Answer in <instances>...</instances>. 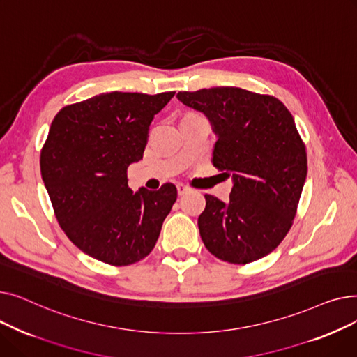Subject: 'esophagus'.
Instances as JSON below:
<instances>
[{
  "instance_id": "1",
  "label": "esophagus",
  "mask_w": 357,
  "mask_h": 357,
  "mask_svg": "<svg viewBox=\"0 0 357 357\" xmlns=\"http://www.w3.org/2000/svg\"><path fill=\"white\" fill-rule=\"evenodd\" d=\"M176 188H178V194H179V195H185V194H188V192L192 191L191 186L183 185V183H178Z\"/></svg>"
}]
</instances>
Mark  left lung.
<instances>
[{
    "label": "left lung",
    "instance_id": "left-lung-1",
    "mask_svg": "<svg viewBox=\"0 0 357 357\" xmlns=\"http://www.w3.org/2000/svg\"><path fill=\"white\" fill-rule=\"evenodd\" d=\"M185 105L207 116L218 140L213 165L231 175L230 201L205 195L198 217L207 250L246 265L275 250L288 234L307 178V150L282 101L236 86L181 91Z\"/></svg>",
    "mask_w": 357,
    "mask_h": 357
}]
</instances>
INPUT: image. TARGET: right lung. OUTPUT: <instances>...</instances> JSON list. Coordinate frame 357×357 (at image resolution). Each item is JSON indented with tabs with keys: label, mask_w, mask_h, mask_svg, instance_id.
Returning <instances> with one entry per match:
<instances>
[{
	"label": "right lung",
	"mask_w": 357,
	"mask_h": 357,
	"mask_svg": "<svg viewBox=\"0 0 357 357\" xmlns=\"http://www.w3.org/2000/svg\"><path fill=\"white\" fill-rule=\"evenodd\" d=\"M175 96L108 92L69 104L54 116L40 172L56 220L75 246L111 266L153 250L178 191L128 188L127 167L143 158L149 126Z\"/></svg>",
	"instance_id": "1"
}]
</instances>
